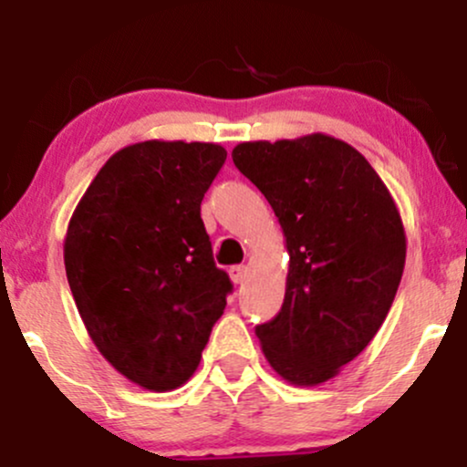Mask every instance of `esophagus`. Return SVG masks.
<instances>
[{
    "label": "esophagus",
    "instance_id": "1",
    "mask_svg": "<svg viewBox=\"0 0 467 467\" xmlns=\"http://www.w3.org/2000/svg\"><path fill=\"white\" fill-rule=\"evenodd\" d=\"M230 278H233V283H244L245 276H248V267L245 265H233L228 270Z\"/></svg>",
    "mask_w": 467,
    "mask_h": 467
}]
</instances>
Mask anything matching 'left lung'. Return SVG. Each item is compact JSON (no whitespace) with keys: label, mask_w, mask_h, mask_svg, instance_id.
<instances>
[{"label":"left lung","mask_w":467,"mask_h":467,"mask_svg":"<svg viewBox=\"0 0 467 467\" xmlns=\"http://www.w3.org/2000/svg\"><path fill=\"white\" fill-rule=\"evenodd\" d=\"M233 162L289 252L283 307L256 337L283 379L316 387L364 351L393 305L406 261L398 206L367 158L325 133L241 142Z\"/></svg>","instance_id":"left-lung-1"}]
</instances>
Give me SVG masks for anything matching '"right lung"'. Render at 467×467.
Listing matches in <instances>:
<instances>
[{
  "instance_id": "obj_1",
  "label": "right lung",
  "mask_w": 467,
  "mask_h": 467,
  "mask_svg": "<svg viewBox=\"0 0 467 467\" xmlns=\"http://www.w3.org/2000/svg\"><path fill=\"white\" fill-rule=\"evenodd\" d=\"M226 155L213 142L131 144L69 219L63 259L85 329L116 371L155 393L195 373L233 292L200 208Z\"/></svg>"
}]
</instances>
